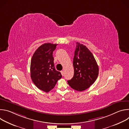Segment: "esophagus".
Returning a JSON list of instances; mask_svg holds the SVG:
<instances>
[{
  "label": "esophagus",
  "mask_w": 129,
  "mask_h": 129,
  "mask_svg": "<svg viewBox=\"0 0 129 129\" xmlns=\"http://www.w3.org/2000/svg\"><path fill=\"white\" fill-rule=\"evenodd\" d=\"M61 74H62V75L63 76H64V71H61Z\"/></svg>",
  "instance_id": "obj_1"
}]
</instances>
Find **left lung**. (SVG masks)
Masks as SVG:
<instances>
[{
    "mask_svg": "<svg viewBox=\"0 0 129 129\" xmlns=\"http://www.w3.org/2000/svg\"><path fill=\"white\" fill-rule=\"evenodd\" d=\"M76 44L73 61L74 75L67 82L72 89L83 91L94 83L99 69L93 54L88 48L79 42Z\"/></svg>",
    "mask_w": 129,
    "mask_h": 129,
    "instance_id": "8db88e82",
    "label": "left lung"
}]
</instances>
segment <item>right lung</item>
I'll return each mask as SVG.
<instances>
[{"label":"right lung","mask_w":129,"mask_h":129,"mask_svg":"<svg viewBox=\"0 0 129 129\" xmlns=\"http://www.w3.org/2000/svg\"><path fill=\"white\" fill-rule=\"evenodd\" d=\"M58 44L44 43L34 52L30 62V77L38 89L48 92L62 78L60 72L54 68L53 51Z\"/></svg>","instance_id":"right-lung-1"}]
</instances>
